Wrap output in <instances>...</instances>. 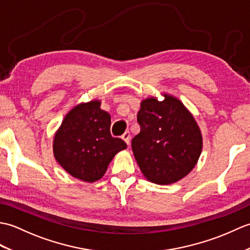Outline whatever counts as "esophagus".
<instances>
[{
  "label": "esophagus",
  "mask_w": 250,
  "mask_h": 250,
  "mask_svg": "<svg viewBox=\"0 0 250 250\" xmlns=\"http://www.w3.org/2000/svg\"><path fill=\"white\" fill-rule=\"evenodd\" d=\"M122 140H124L125 143H126V145H130V141H131V136H130V132L129 131H125L124 134H122Z\"/></svg>",
  "instance_id": "obj_1"
}]
</instances>
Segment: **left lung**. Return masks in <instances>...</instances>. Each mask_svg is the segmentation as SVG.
Returning a JSON list of instances; mask_svg holds the SVG:
<instances>
[{"instance_id": "8db88e82", "label": "left lung", "mask_w": 250, "mask_h": 250, "mask_svg": "<svg viewBox=\"0 0 250 250\" xmlns=\"http://www.w3.org/2000/svg\"><path fill=\"white\" fill-rule=\"evenodd\" d=\"M141 102L137 121L141 132L132 150L148 182L171 185L183 179L198 163L203 139L193 115L174 95L162 93Z\"/></svg>"}]
</instances>
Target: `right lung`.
Masks as SVG:
<instances>
[{"mask_svg":"<svg viewBox=\"0 0 250 250\" xmlns=\"http://www.w3.org/2000/svg\"><path fill=\"white\" fill-rule=\"evenodd\" d=\"M100 106V100L74 106L52 142L55 159L61 167L86 183L102 178L115 155L126 148L124 141L110 135V115Z\"/></svg>","mask_w":250,"mask_h":250,"instance_id":"add662e5","label":"right lung"}]
</instances>
